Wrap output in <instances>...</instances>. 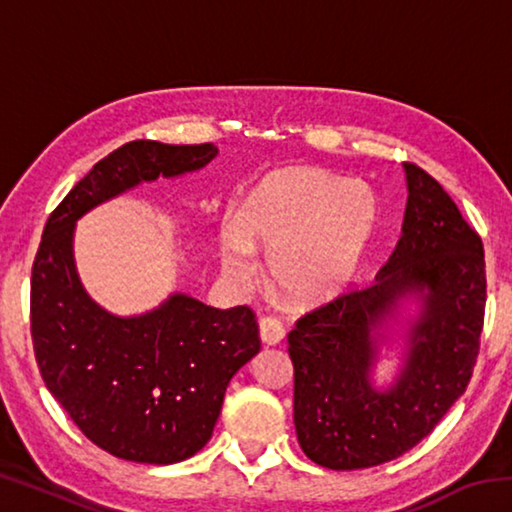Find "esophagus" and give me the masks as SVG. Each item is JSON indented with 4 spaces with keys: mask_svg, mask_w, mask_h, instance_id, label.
Instances as JSON below:
<instances>
[{
    "mask_svg": "<svg viewBox=\"0 0 512 512\" xmlns=\"http://www.w3.org/2000/svg\"><path fill=\"white\" fill-rule=\"evenodd\" d=\"M259 339L266 345H277L284 339V325L275 316L259 318Z\"/></svg>",
    "mask_w": 512,
    "mask_h": 512,
    "instance_id": "esophagus-1",
    "label": "esophagus"
}]
</instances>
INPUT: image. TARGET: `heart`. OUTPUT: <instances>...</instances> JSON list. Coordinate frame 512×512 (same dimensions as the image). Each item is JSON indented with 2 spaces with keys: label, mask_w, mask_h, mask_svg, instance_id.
<instances>
[{
  "label": "heart",
  "mask_w": 512,
  "mask_h": 512,
  "mask_svg": "<svg viewBox=\"0 0 512 512\" xmlns=\"http://www.w3.org/2000/svg\"><path fill=\"white\" fill-rule=\"evenodd\" d=\"M375 221V201L361 180L291 167L268 173L248 194L241 219L219 232L223 273L246 284L255 250L271 253L268 275L293 300H323L339 291L361 264Z\"/></svg>",
  "instance_id": "obj_1"
}]
</instances>
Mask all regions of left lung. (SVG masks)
Returning <instances> with one entry per match:
<instances>
[{
    "label": "left lung",
    "instance_id": "1",
    "mask_svg": "<svg viewBox=\"0 0 512 512\" xmlns=\"http://www.w3.org/2000/svg\"><path fill=\"white\" fill-rule=\"evenodd\" d=\"M402 237L372 284L307 311L289 332L293 422L311 461L361 470L409 452L472 379L485 314V259L476 230L436 178L404 162ZM406 292L423 298L396 384L375 392L371 332Z\"/></svg>",
    "mask_w": 512,
    "mask_h": 512
}]
</instances>
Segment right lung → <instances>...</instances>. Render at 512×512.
Masks as SVG:
<instances>
[{
  "mask_svg": "<svg viewBox=\"0 0 512 512\" xmlns=\"http://www.w3.org/2000/svg\"><path fill=\"white\" fill-rule=\"evenodd\" d=\"M212 144L135 140L94 164L51 212L31 271V339L49 393L85 438L124 461L171 465L212 438L225 388L262 348L250 307L214 309L185 293L119 318L74 268L76 219L126 189L203 169Z\"/></svg>",
  "mask_w": 512,
  "mask_h": 512,
  "instance_id": "1",
  "label": "right lung"
}]
</instances>
